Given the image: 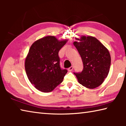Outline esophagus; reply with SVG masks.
<instances>
[{
  "instance_id": "1",
  "label": "esophagus",
  "mask_w": 126,
  "mask_h": 126,
  "mask_svg": "<svg viewBox=\"0 0 126 126\" xmlns=\"http://www.w3.org/2000/svg\"><path fill=\"white\" fill-rule=\"evenodd\" d=\"M73 66H71V67H70L69 68H68V70L69 72H71L72 71V70H73Z\"/></svg>"
}]
</instances>
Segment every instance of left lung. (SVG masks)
I'll use <instances>...</instances> for the list:
<instances>
[{
  "instance_id": "1",
  "label": "left lung",
  "mask_w": 126,
  "mask_h": 126,
  "mask_svg": "<svg viewBox=\"0 0 126 126\" xmlns=\"http://www.w3.org/2000/svg\"><path fill=\"white\" fill-rule=\"evenodd\" d=\"M74 42L82 58L83 69L81 72L74 73L78 82L86 88L93 89L100 86L109 73L110 54L105 47L96 38L82 36Z\"/></svg>"
}]
</instances>
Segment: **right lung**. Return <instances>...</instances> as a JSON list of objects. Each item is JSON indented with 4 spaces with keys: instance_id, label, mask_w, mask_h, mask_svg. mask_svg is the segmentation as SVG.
Returning <instances> with one entry per match:
<instances>
[{
    "instance_id": "right-lung-1",
    "label": "right lung",
    "mask_w": 126,
    "mask_h": 126,
    "mask_svg": "<svg viewBox=\"0 0 126 126\" xmlns=\"http://www.w3.org/2000/svg\"><path fill=\"white\" fill-rule=\"evenodd\" d=\"M67 40L47 36L35 41L25 59V69L31 83L43 92H50L63 82L67 73L60 66L59 51Z\"/></svg>"
}]
</instances>
